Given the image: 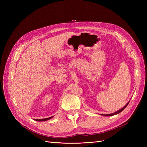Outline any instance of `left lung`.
Returning <instances> with one entry per match:
<instances>
[{"label":"left lung","instance_id":"8db88e82","mask_svg":"<svg viewBox=\"0 0 147 147\" xmlns=\"http://www.w3.org/2000/svg\"><path fill=\"white\" fill-rule=\"evenodd\" d=\"M129 102H128V103H127V104H126L125 106H124L123 108H122V109H121L120 110H118L117 112H115V113H111V114H106V115H104V116H106V117H109V116H113V115L118 114V113H119L121 112H122V111L126 107L127 105H128V104H129Z\"/></svg>","mask_w":147,"mask_h":147}]
</instances>
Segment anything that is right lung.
Masks as SVG:
<instances>
[{
  "mask_svg": "<svg viewBox=\"0 0 147 147\" xmlns=\"http://www.w3.org/2000/svg\"><path fill=\"white\" fill-rule=\"evenodd\" d=\"M53 117H53H50V118H43V119H34V120L35 121H47V120H48V119H51V118H52Z\"/></svg>",
  "mask_w": 147,
  "mask_h": 147,
  "instance_id": "1",
  "label": "right lung"
}]
</instances>
